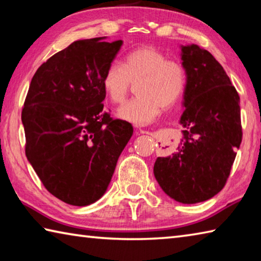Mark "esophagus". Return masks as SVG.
Here are the masks:
<instances>
[{
  "instance_id": "34e87169",
  "label": "esophagus",
  "mask_w": 261,
  "mask_h": 261,
  "mask_svg": "<svg viewBox=\"0 0 261 261\" xmlns=\"http://www.w3.org/2000/svg\"><path fill=\"white\" fill-rule=\"evenodd\" d=\"M140 134H145V135H151V132L146 131V130H140Z\"/></svg>"
}]
</instances>
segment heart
<instances>
[{"label":"heart","mask_w":261,"mask_h":261,"mask_svg":"<svg viewBox=\"0 0 261 261\" xmlns=\"http://www.w3.org/2000/svg\"><path fill=\"white\" fill-rule=\"evenodd\" d=\"M187 74L178 61L168 57L155 47L146 46L126 55L123 65L113 63L106 69L102 88L114 103H122L129 93L131 84L137 98L121 106L117 116L137 125L152 123L162 108H169L182 95Z\"/></svg>","instance_id":"1"}]
</instances>
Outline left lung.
<instances>
[{
	"instance_id": "1",
	"label": "left lung",
	"mask_w": 261,
	"mask_h": 261,
	"mask_svg": "<svg viewBox=\"0 0 261 261\" xmlns=\"http://www.w3.org/2000/svg\"><path fill=\"white\" fill-rule=\"evenodd\" d=\"M187 74L179 124L183 138L169 156L158 158L154 176L182 204L211 199L223 189L242 141L240 95L222 65L198 45L180 46Z\"/></svg>"
}]
</instances>
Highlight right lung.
<instances>
[{"label": "right lung", "mask_w": 261, "mask_h": 261, "mask_svg": "<svg viewBox=\"0 0 261 261\" xmlns=\"http://www.w3.org/2000/svg\"><path fill=\"white\" fill-rule=\"evenodd\" d=\"M106 37L72 42L37 70L21 122L25 153L60 200L87 206L107 191L134 127L102 113V77L123 45Z\"/></svg>", "instance_id": "add662e5"}]
</instances>
